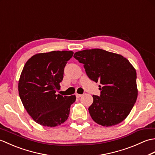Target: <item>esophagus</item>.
<instances>
[{"label": "esophagus", "instance_id": "1", "mask_svg": "<svg viewBox=\"0 0 155 155\" xmlns=\"http://www.w3.org/2000/svg\"><path fill=\"white\" fill-rule=\"evenodd\" d=\"M82 95L83 94H78V93H77L76 94V97H77V98H80Z\"/></svg>", "mask_w": 155, "mask_h": 155}]
</instances>
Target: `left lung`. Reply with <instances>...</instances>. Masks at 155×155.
Here are the masks:
<instances>
[{"label":"left lung","mask_w":155,"mask_h":155,"mask_svg":"<svg viewBox=\"0 0 155 155\" xmlns=\"http://www.w3.org/2000/svg\"><path fill=\"white\" fill-rule=\"evenodd\" d=\"M74 57L84 64L90 79L101 84V95H93L88 108L93 120L103 127L123 121L138 96L135 68L123 56L100 48L77 52Z\"/></svg>","instance_id":"8db88e82"}]
</instances>
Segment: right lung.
<instances>
[{
  "label": "right lung",
  "mask_w": 155,
  "mask_h": 155,
  "mask_svg": "<svg viewBox=\"0 0 155 155\" xmlns=\"http://www.w3.org/2000/svg\"><path fill=\"white\" fill-rule=\"evenodd\" d=\"M74 52L71 51L38 53L26 62L18 81V93L23 106L36 123L55 127L64 123L76 100L57 94L63 79L64 68Z\"/></svg>",
  "instance_id": "add662e5"
}]
</instances>
